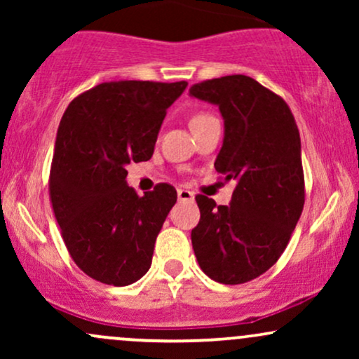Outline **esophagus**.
<instances>
[{"mask_svg":"<svg viewBox=\"0 0 359 359\" xmlns=\"http://www.w3.org/2000/svg\"><path fill=\"white\" fill-rule=\"evenodd\" d=\"M177 196H179V201H192L194 199V194L187 189H179L177 191Z\"/></svg>","mask_w":359,"mask_h":359,"instance_id":"obj_1","label":"esophagus"}]
</instances>
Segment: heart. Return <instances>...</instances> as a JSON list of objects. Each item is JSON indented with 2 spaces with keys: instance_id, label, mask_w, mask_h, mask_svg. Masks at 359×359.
<instances>
[{
  "instance_id": "heart-1",
  "label": "heart",
  "mask_w": 359,
  "mask_h": 359,
  "mask_svg": "<svg viewBox=\"0 0 359 359\" xmlns=\"http://www.w3.org/2000/svg\"><path fill=\"white\" fill-rule=\"evenodd\" d=\"M205 118H209L208 113H197V114H194V116L191 118V126L196 125V123L203 121V119H205Z\"/></svg>"
}]
</instances>
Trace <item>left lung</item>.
<instances>
[{
    "instance_id": "8db88e82",
    "label": "left lung",
    "mask_w": 359,
    "mask_h": 359,
    "mask_svg": "<svg viewBox=\"0 0 359 359\" xmlns=\"http://www.w3.org/2000/svg\"><path fill=\"white\" fill-rule=\"evenodd\" d=\"M189 93L219 106L224 142L214 167L236 182L229 205L197 194L192 248L209 278L238 285L278 262L302 214L299 128L278 94L243 74L203 81Z\"/></svg>"
}]
</instances>
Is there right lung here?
<instances>
[{
	"mask_svg": "<svg viewBox=\"0 0 359 359\" xmlns=\"http://www.w3.org/2000/svg\"><path fill=\"white\" fill-rule=\"evenodd\" d=\"M187 82L113 81L74 97L57 130L48 194L69 255L90 278L123 287L151 265L177 201L170 184L140 197L126 165L147 162L167 108Z\"/></svg>",
	"mask_w": 359,
	"mask_h": 359,
	"instance_id": "1",
	"label": "right lung"
}]
</instances>
